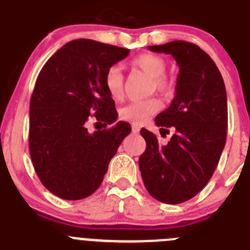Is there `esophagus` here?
<instances>
[{"label":"esophagus","instance_id":"obj_1","mask_svg":"<svg viewBox=\"0 0 250 250\" xmlns=\"http://www.w3.org/2000/svg\"><path fill=\"white\" fill-rule=\"evenodd\" d=\"M132 132L133 133H138L140 132V127L137 125H132Z\"/></svg>","mask_w":250,"mask_h":250}]
</instances>
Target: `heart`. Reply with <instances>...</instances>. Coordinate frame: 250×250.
<instances>
[{
  "instance_id": "obj_1",
  "label": "heart",
  "mask_w": 250,
  "mask_h": 250,
  "mask_svg": "<svg viewBox=\"0 0 250 250\" xmlns=\"http://www.w3.org/2000/svg\"><path fill=\"white\" fill-rule=\"evenodd\" d=\"M133 68H137L152 78V89H156L162 95H168L172 90V83L168 77L165 75L166 62L161 56L146 53L136 56L131 62ZM104 86L108 94L114 101H119L123 97V77L117 66H112L104 75ZM161 109V102L156 98L133 101L123 105L119 109V118L134 125H142L153 114Z\"/></svg>"
}]
</instances>
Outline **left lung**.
I'll list each match as a JSON object with an SVG mask.
<instances>
[{
  "label": "left lung",
  "instance_id": "left-lung-1",
  "mask_svg": "<svg viewBox=\"0 0 250 250\" xmlns=\"http://www.w3.org/2000/svg\"><path fill=\"white\" fill-rule=\"evenodd\" d=\"M148 49L172 55L179 75L170 107L155 118L161 131L173 128L175 133L161 145L152 132L141 129L147 145L141 176L156 200L180 204L199 194L218 166L227 141V90L215 62L197 45L177 40Z\"/></svg>",
  "mask_w": 250,
  "mask_h": 250
}]
</instances>
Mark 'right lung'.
<instances>
[{
	"mask_svg": "<svg viewBox=\"0 0 250 250\" xmlns=\"http://www.w3.org/2000/svg\"><path fill=\"white\" fill-rule=\"evenodd\" d=\"M128 54V49L78 39L60 47L39 74L30 101V156L42 185L60 199L90 196L131 133V125L122 121L93 133L86 128L89 117L105 125L117 121L104 75Z\"/></svg>",
	"mask_w": 250,
	"mask_h": 250,
	"instance_id": "right-lung-1",
	"label": "right lung"
}]
</instances>
